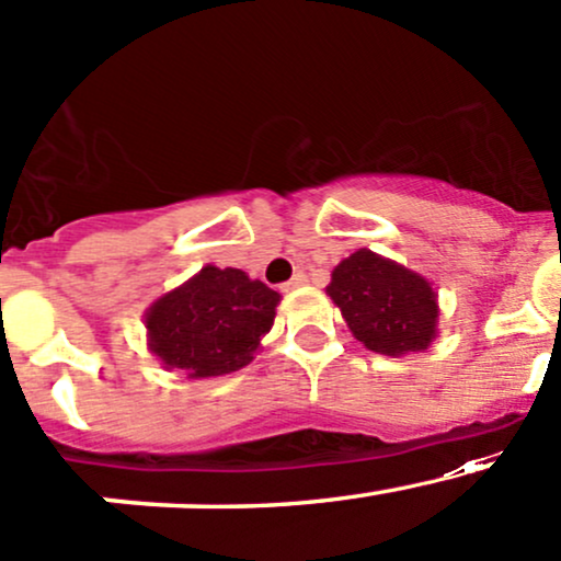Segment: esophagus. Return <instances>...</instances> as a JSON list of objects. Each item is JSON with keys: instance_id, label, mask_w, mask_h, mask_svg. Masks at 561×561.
<instances>
[{"instance_id": "esophagus-1", "label": "esophagus", "mask_w": 561, "mask_h": 561, "mask_svg": "<svg viewBox=\"0 0 561 561\" xmlns=\"http://www.w3.org/2000/svg\"><path fill=\"white\" fill-rule=\"evenodd\" d=\"M306 282H309V276H306L304 271H298L290 282H285V285H282V290H295V287H304Z\"/></svg>"}]
</instances>
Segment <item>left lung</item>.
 <instances>
[{"label": "left lung", "instance_id": "obj_1", "mask_svg": "<svg viewBox=\"0 0 561 561\" xmlns=\"http://www.w3.org/2000/svg\"><path fill=\"white\" fill-rule=\"evenodd\" d=\"M328 293L356 341L378 354L423 351L434 337L436 298L428 282L370 250L332 271Z\"/></svg>", "mask_w": 561, "mask_h": 561}]
</instances>
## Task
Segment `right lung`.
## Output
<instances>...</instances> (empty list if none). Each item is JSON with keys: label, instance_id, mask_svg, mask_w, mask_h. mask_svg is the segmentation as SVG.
Returning a JSON list of instances; mask_svg holds the SVG:
<instances>
[{"label": "right lung", "instance_id": "obj_1", "mask_svg": "<svg viewBox=\"0 0 561 561\" xmlns=\"http://www.w3.org/2000/svg\"><path fill=\"white\" fill-rule=\"evenodd\" d=\"M279 293L239 268L205 266L146 313L151 351L188 378H215L252 359L274 324Z\"/></svg>", "mask_w": 561, "mask_h": 561}]
</instances>
